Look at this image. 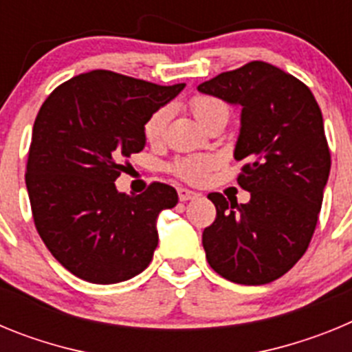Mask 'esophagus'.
I'll list each match as a JSON object with an SVG mask.
<instances>
[{"mask_svg":"<svg viewBox=\"0 0 352 352\" xmlns=\"http://www.w3.org/2000/svg\"><path fill=\"white\" fill-rule=\"evenodd\" d=\"M199 195L201 194H197L194 190H188V188H178L179 201H192V199H197Z\"/></svg>","mask_w":352,"mask_h":352,"instance_id":"1","label":"esophagus"}]
</instances>
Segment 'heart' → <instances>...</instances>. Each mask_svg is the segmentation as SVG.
Listing matches in <instances>:
<instances>
[{
    "label": "heart",
    "mask_w": 352,
    "mask_h": 352,
    "mask_svg": "<svg viewBox=\"0 0 352 352\" xmlns=\"http://www.w3.org/2000/svg\"><path fill=\"white\" fill-rule=\"evenodd\" d=\"M190 109L194 116L203 126H208L211 121L219 118H229V107L220 98L210 95H195L190 100ZM170 107L164 105L158 107L144 123V138L151 144H157L166 138V130L169 125ZM214 167V158L208 155H194V157L178 158L173 164V170L178 178L188 183H203L208 178L210 170Z\"/></svg>",
    "instance_id": "1"
}]
</instances>
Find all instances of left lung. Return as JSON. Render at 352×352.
Instances as JSON below:
<instances>
[{"mask_svg":"<svg viewBox=\"0 0 352 352\" xmlns=\"http://www.w3.org/2000/svg\"><path fill=\"white\" fill-rule=\"evenodd\" d=\"M204 95L241 107L234 148L247 204L208 195L217 219L203 232L211 268L234 284L263 285L301 259L316 231L331 157L321 109L287 72L252 61L199 84Z\"/></svg>","mask_w":352,"mask_h":352,"instance_id":"1","label":"left lung"}]
</instances>
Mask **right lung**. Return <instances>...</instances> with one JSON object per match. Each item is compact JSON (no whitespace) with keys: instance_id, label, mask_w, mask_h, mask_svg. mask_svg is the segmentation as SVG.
<instances>
[{"instance_id":"1","label":"right lung","mask_w":352,"mask_h":352,"mask_svg":"<svg viewBox=\"0 0 352 352\" xmlns=\"http://www.w3.org/2000/svg\"><path fill=\"white\" fill-rule=\"evenodd\" d=\"M185 84L158 86L109 70L63 82L36 114L26 188L36 231L61 266L91 284H118L148 268L158 213L178 203L166 183L118 192L121 162L146 146L144 123Z\"/></svg>"}]
</instances>
